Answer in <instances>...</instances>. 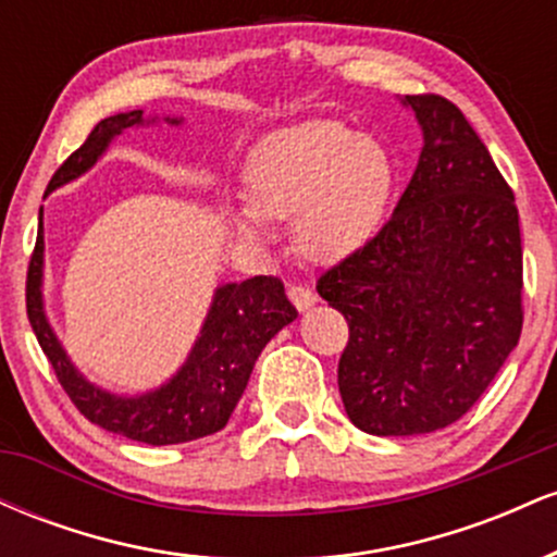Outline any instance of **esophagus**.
Returning <instances> with one entry per match:
<instances>
[{"mask_svg": "<svg viewBox=\"0 0 557 557\" xmlns=\"http://www.w3.org/2000/svg\"><path fill=\"white\" fill-rule=\"evenodd\" d=\"M287 298L293 300V306H296L298 311L311 309V306L317 304L314 290H311V287H306V285H290V287H287Z\"/></svg>", "mask_w": 557, "mask_h": 557, "instance_id": "1", "label": "esophagus"}]
</instances>
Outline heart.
<instances>
[{
  "label": "heart",
  "mask_w": 557,
  "mask_h": 557,
  "mask_svg": "<svg viewBox=\"0 0 557 557\" xmlns=\"http://www.w3.org/2000/svg\"><path fill=\"white\" fill-rule=\"evenodd\" d=\"M395 188V164L380 140L335 120L274 133L246 168L248 203L235 209L240 238L267 240V222L296 220L309 259L341 261L380 233Z\"/></svg>",
  "instance_id": "b5f03b06"
}]
</instances>
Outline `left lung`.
Returning <instances> with one entry per match:
<instances>
[{"mask_svg":"<svg viewBox=\"0 0 557 557\" xmlns=\"http://www.w3.org/2000/svg\"><path fill=\"white\" fill-rule=\"evenodd\" d=\"M424 146L380 233L317 280L348 322L343 406L380 437L443 430L519 345L523 253L516 196L453 101L406 96Z\"/></svg>","mask_w":557,"mask_h":557,"instance_id":"8db88e82","label":"left lung"}]
</instances>
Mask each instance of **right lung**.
<instances>
[{
    "label": "right lung",
    "mask_w": 557,
    "mask_h": 557,
    "mask_svg": "<svg viewBox=\"0 0 557 557\" xmlns=\"http://www.w3.org/2000/svg\"><path fill=\"white\" fill-rule=\"evenodd\" d=\"M140 123H144L140 110L114 114L96 123L81 149H75L54 172L47 194L83 175L114 136ZM41 264L44 233L38 227L34 253L28 261V277H25V309H28L36 341L52 363L57 382L88 421L99 424L101 430L146 445L190 443V440L220 432L238 406L264 345L298 317L296 306L285 296L283 280L274 274H259L243 283L222 285L203 322L201 337L181 372L154 393L140 395V398H117L88 385L67 361L62 345L57 343L44 317Z\"/></svg>",
    "instance_id": "right-lung-1"
}]
</instances>
